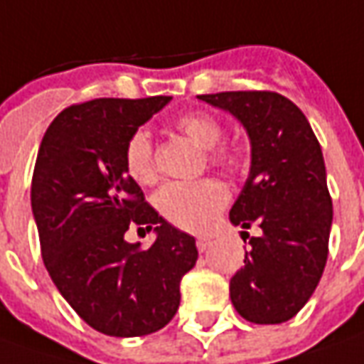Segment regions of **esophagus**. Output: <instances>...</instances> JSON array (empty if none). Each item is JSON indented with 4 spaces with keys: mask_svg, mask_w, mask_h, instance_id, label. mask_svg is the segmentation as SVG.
Masks as SVG:
<instances>
[{
    "mask_svg": "<svg viewBox=\"0 0 364 364\" xmlns=\"http://www.w3.org/2000/svg\"><path fill=\"white\" fill-rule=\"evenodd\" d=\"M209 247H211V239H209V237H197V249H199V251H207V249H209Z\"/></svg>",
    "mask_w": 364,
    "mask_h": 364,
    "instance_id": "1",
    "label": "esophagus"
}]
</instances>
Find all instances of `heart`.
I'll use <instances>...</instances> for the list:
<instances>
[{
	"mask_svg": "<svg viewBox=\"0 0 364 364\" xmlns=\"http://www.w3.org/2000/svg\"><path fill=\"white\" fill-rule=\"evenodd\" d=\"M173 125L183 135L195 141L199 147L207 149V159L213 167H219L231 175H239L245 169L247 159L243 153L233 145L221 143L225 127L215 115L207 111H193L177 117ZM123 161L131 179H135L141 185H151L157 179L155 153L147 131H135L127 139ZM227 201H229L227 187L213 177L191 183H167L155 197L157 211L161 213L163 219L193 233L203 231L213 223V219L227 205Z\"/></svg>",
	"mask_w": 364,
	"mask_h": 364,
	"instance_id": "obj_1",
	"label": "heart"
}]
</instances>
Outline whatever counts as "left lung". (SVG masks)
Returning a JSON list of instances; mask_svg holds the SVG:
<instances>
[{"instance_id":"left-lung-1","label":"left lung","mask_w":364,"mask_h":364,"mask_svg":"<svg viewBox=\"0 0 364 364\" xmlns=\"http://www.w3.org/2000/svg\"><path fill=\"white\" fill-rule=\"evenodd\" d=\"M199 99L233 113L251 139V173L229 217L259 235L231 279L233 306L249 323H285L315 293L327 265L333 201L321 145L305 113L281 93L251 89Z\"/></svg>"}]
</instances>
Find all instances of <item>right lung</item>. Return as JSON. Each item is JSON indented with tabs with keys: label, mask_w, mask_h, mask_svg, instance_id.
I'll list each match as a JSON object with an SVG mask.
<instances>
[{
	"label": "right lung",
	"mask_w": 364,
	"mask_h": 364,
	"mask_svg": "<svg viewBox=\"0 0 364 364\" xmlns=\"http://www.w3.org/2000/svg\"><path fill=\"white\" fill-rule=\"evenodd\" d=\"M171 97H101L69 105L39 145L31 209L51 281L79 317L109 337H143L177 313L181 277L197 261L191 235L145 201L125 169V143ZM155 228L147 250L124 241Z\"/></svg>",
	"instance_id": "1"
}]
</instances>
